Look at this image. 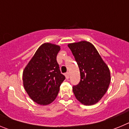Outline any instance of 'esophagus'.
Listing matches in <instances>:
<instances>
[{"label":"esophagus","instance_id":"esophagus-1","mask_svg":"<svg viewBox=\"0 0 129 129\" xmlns=\"http://www.w3.org/2000/svg\"><path fill=\"white\" fill-rule=\"evenodd\" d=\"M65 77H66V79H69V73L68 72L66 73Z\"/></svg>","mask_w":129,"mask_h":129}]
</instances>
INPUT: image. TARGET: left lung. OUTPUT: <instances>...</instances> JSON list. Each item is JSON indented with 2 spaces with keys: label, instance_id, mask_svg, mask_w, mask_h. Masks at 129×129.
I'll list each match as a JSON object with an SVG mask.
<instances>
[{
  "label": "left lung",
  "instance_id": "1",
  "mask_svg": "<svg viewBox=\"0 0 129 129\" xmlns=\"http://www.w3.org/2000/svg\"><path fill=\"white\" fill-rule=\"evenodd\" d=\"M80 70L81 80L73 86L76 99L84 105H93L101 100L110 83L109 68L95 46L86 41L69 43Z\"/></svg>",
  "mask_w": 129,
  "mask_h": 129
}]
</instances>
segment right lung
<instances>
[{
  "label": "right lung",
  "mask_w": 129,
  "mask_h": 129,
  "mask_svg": "<svg viewBox=\"0 0 129 129\" xmlns=\"http://www.w3.org/2000/svg\"><path fill=\"white\" fill-rule=\"evenodd\" d=\"M61 46L45 43L39 47L22 73L23 86L31 100L48 105L55 100L65 77L61 74L56 57Z\"/></svg>",
  "instance_id": "1"
}]
</instances>
